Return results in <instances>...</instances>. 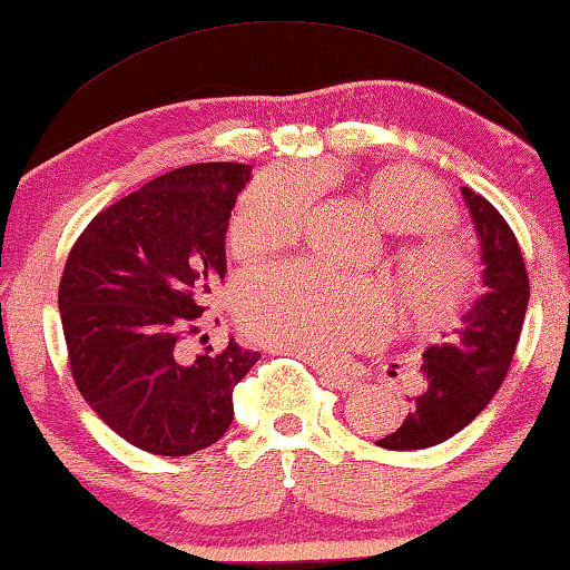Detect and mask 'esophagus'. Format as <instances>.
<instances>
[{
    "instance_id": "34e87169",
    "label": "esophagus",
    "mask_w": 570,
    "mask_h": 570,
    "mask_svg": "<svg viewBox=\"0 0 570 570\" xmlns=\"http://www.w3.org/2000/svg\"><path fill=\"white\" fill-rule=\"evenodd\" d=\"M312 364L316 366L321 381H324V384H326L328 389H336V391H351V389L356 386V379H354V374H348V371H344V368H331V366H324V364H318V361H314V358H312Z\"/></svg>"
}]
</instances>
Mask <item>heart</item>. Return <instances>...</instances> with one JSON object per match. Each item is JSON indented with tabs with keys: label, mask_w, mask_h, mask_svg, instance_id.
Here are the masks:
<instances>
[{
	"label": "heart",
	"mask_w": 570,
	"mask_h": 570,
	"mask_svg": "<svg viewBox=\"0 0 570 570\" xmlns=\"http://www.w3.org/2000/svg\"><path fill=\"white\" fill-rule=\"evenodd\" d=\"M356 194L368 214L401 234L391 249L403 316L419 334L439 336L459 324L479 294L471 246L449 226L456 206L441 184L411 167L361 177ZM312 214V191L298 171H266L242 191L226 226L229 249L262 256L292 246ZM232 312L246 336L288 354L326 358L384 334L393 296L384 282L338 276L312 264L246 274L232 288Z\"/></svg>",
	"instance_id": "1"
}]
</instances>
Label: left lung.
<instances>
[{
	"mask_svg": "<svg viewBox=\"0 0 570 570\" xmlns=\"http://www.w3.org/2000/svg\"><path fill=\"white\" fill-rule=\"evenodd\" d=\"M463 196L481 236L485 294L463 316L456 336L426 348L423 389L409 399L401 426L376 441L381 449H429L456 436L489 406L511 368L529 306V272L519 239L499 209L469 186Z\"/></svg>",
	"mask_w": 570,
	"mask_h": 570,
	"instance_id": "1",
	"label": "left lung"
}]
</instances>
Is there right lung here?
Instances as JSON below:
<instances>
[{
    "mask_svg": "<svg viewBox=\"0 0 570 570\" xmlns=\"http://www.w3.org/2000/svg\"><path fill=\"white\" fill-rule=\"evenodd\" d=\"M249 171L209 161L161 174L99 212L67 256L59 312L71 379L147 453L189 456L219 441L234 386L262 356L234 338L196 356L184 348L226 274V226Z\"/></svg>",
    "mask_w": 570,
    "mask_h": 570,
    "instance_id": "1",
    "label": "right lung"
}]
</instances>
